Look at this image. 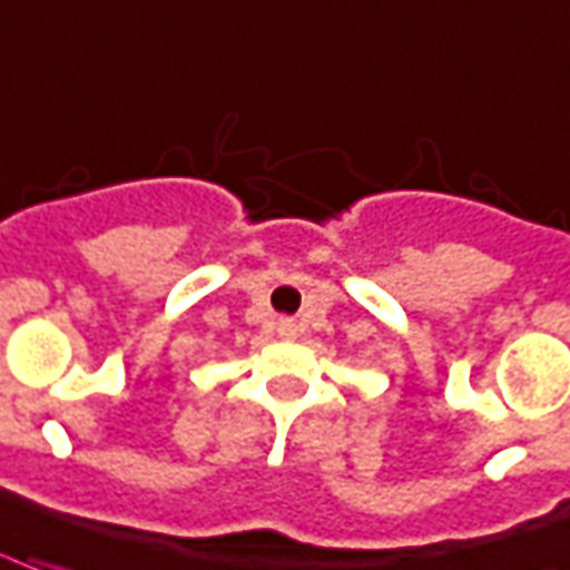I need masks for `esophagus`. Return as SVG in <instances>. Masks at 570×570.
Listing matches in <instances>:
<instances>
[{
  "label": "esophagus",
  "mask_w": 570,
  "mask_h": 570,
  "mask_svg": "<svg viewBox=\"0 0 570 570\" xmlns=\"http://www.w3.org/2000/svg\"><path fill=\"white\" fill-rule=\"evenodd\" d=\"M277 332H281V334H286V337H289V334L295 332V325L289 323V320H281V323H277Z\"/></svg>",
  "instance_id": "34e87169"
}]
</instances>
